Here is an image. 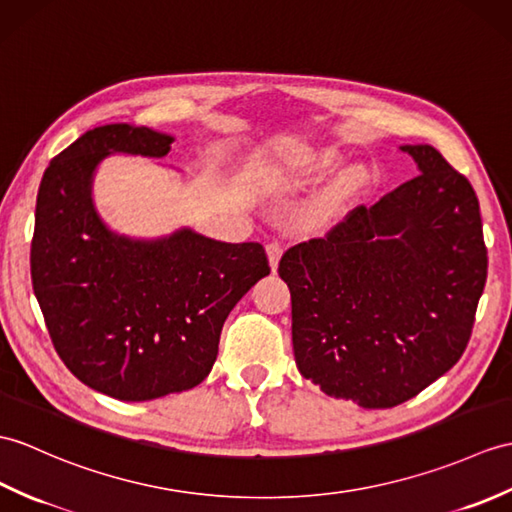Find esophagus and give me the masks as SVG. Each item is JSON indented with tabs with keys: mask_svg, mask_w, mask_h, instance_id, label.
Instances as JSON below:
<instances>
[{
	"mask_svg": "<svg viewBox=\"0 0 512 512\" xmlns=\"http://www.w3.org/2000/svg\"><path fill=\"white\" fill-rule=\"evenodd\" d=\"M266 253H268L270 268H272V270H277V266H279V259H281V253H283L281 244H279V242H270V244H266Z\"/></svg>",
	"mask_w": 512,
	"mask_h": 512,
	"instance_id": "esophagus-1",
	"label": "esophagus"
}]
</instances>
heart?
<instances>
[{"instance_id":"1","label":"heart","mask_w":512,"mask_h":512,"mask_svg":"<svg viewBox=\"0 0 512 512\" xmlns=\"http://www.w3.org/2000/svg\"><path fill=\"white\" fill-rule=\"evenodd\" d=\"M336 152H323L320 154V157H316V161H314V170H327V168H331V165L336 163Z\"/></svg>"}]
</instances>
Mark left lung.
Masks as SVG:
<instances>
[{"label": "left lung", "mask_w": 512, "mask_h": 512, "mask_svg": "<svg viewBox=\"0 0 512 512\" xmlns=\"http://www.w3.org/2000/svg\"><path fill=\"white\" fill-rule=\"evenodd\" d=\"M419 176L285 251L294 360L329 397L392 408L454 366L486 283L471 183L427 144Z\"/></svg>", "instance_id": "left-lung-1"}]
</instances>
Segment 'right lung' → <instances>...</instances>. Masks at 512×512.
I'll return each instance as SVG.
<instances>
[{
	"mask_svg": "<svg viewBox=\"0 0 512 512\" xmlns=\"http://www.w3.org/2000/svg\"><path fill=\"white\" fill-rule=\"evenodd\" d=\"M172 141L130 124L87 130L52 159L37 196L30 272L54 349L82 384L120 401L198 386L235 303L270 275L257 242L106 227L91 196L98 165L109 154L161 159Z\"/></svg>",
	"mask_w": 512,
	"mask_h": 512,
	"instance_id": "right-lung-1",
	"label": "right lung"
}]
</instances>
